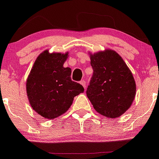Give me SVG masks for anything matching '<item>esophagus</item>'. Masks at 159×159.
<instances>
[{"instance_id":"esophagus-1","label":"esophagus","mask_w":159,"mask_h":159,"mask_svg":"<svg viewBox=\"0 0 159 159\" xmlns=\"http://www.w3.org/2000/svg\"><path fill=\"white\" fill-rule=\"evenodd\" d=\"M80 83L82 84V86H83L84 88H86V81H85V80H82Z\"/></svg>"}]
</instances>
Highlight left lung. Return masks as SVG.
<instances>
[{"mask_svg":"<svg viewBox=\"0 0 159 159\" xmlns=\"http://www.w3.org/2000/svg\"><path fill=\"white\" fill-rule=\"evenodd\" d=\"M92 77L86 95L101 115L115 118L131 107L135 96V79L122 58L113 50L91 54Z\"/></svg>","mask_w":159,"mask_h":159,"instance_id":"obj_1","label":"left lung"}]
</instances>
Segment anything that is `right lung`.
Returning <instances> with one entry per match:
<instances>
[{"label":"right lung","instance_id":"1","mask_svg":"<svg viewBox=\"0 0 159 159\" xmlns=\"http://www.w3.org/2000/svg\"><path fill=\"white\" fill-rule=\"evenodd\" d=\"M68 56V52L45 50L37 58L27 79L26 90L31 106L45 118L53 119L64 114L73 98L84 91L81 84L71 79V68L64 67Z\"/></svg>","mask_w":159,"mask_h":159}]
</instances>
